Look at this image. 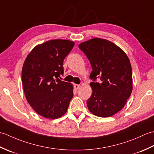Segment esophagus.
<instances>
[{
    "label": "esophagus",
    "mask_w": 154,
    "mask_h": 154,
    "mask_svg": "<svg viewBox=\"0 0 154 154\" xmlns=\"http://www.w3.org/2000/svg\"><path fill=\"white\" fill-rule=\"evenodd\" d=\"M79 87H80V85H77V84H75L74 85V89L75 90H78L79 89Z\"/></svg>",
    "instance_id": "34e87169"
}]
</instances>
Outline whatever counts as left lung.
<instances>
[{
	"label": "left lung",
	"instance_id": "obj_1",
	"mask_svg": "<svg viewBox=\"0 0 154 154\" xmlns=\"http://www.w3.org/2000/svg\"><path fill=\"white\" fill-rule=\"evenodd\" d=\"M92 67L90 85L93 89L87 101L88 109L100 117H109L125 105L132 91L131 64L124 51L112 42L93 38L79 45ZM100 79V83L96 81Z\"/></svg>",
	"mask_w": 154,
	"mask_h": 154
}]
</instances>
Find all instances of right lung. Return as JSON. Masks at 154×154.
<instances>
[{"label": "right lung", "mask_w": 154, "mask_h": 154, "mask_svg": "<svg viewBox=\"0 0 154 154\" xmlns=\"http://www.w3.org/2000/svg\"><path fill=\"white\" fill-rule=\"evenodd\" d=\"M74 42L54 40L35 46L23 65L22 81L25 96L35 112L47 119L60 118L67 112L73 97V85L59 79L63 60Z\"/></svg>", "instance_id": "1"}]
</instances>
